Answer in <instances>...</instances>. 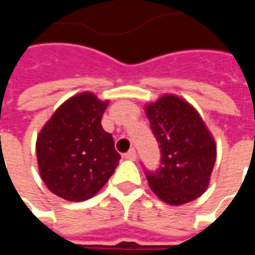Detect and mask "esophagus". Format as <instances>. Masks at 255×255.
<instances>
[{
    "instance_id": "34e87169",
    "label": "esophagus",
    "mask_w": 255,
    "mask_h": 255,
    "mask_svg": "<svg viewBox=\"0 0 255 255\" xmlns=\"http://www.w3.org/2000/svg\"><path fill=\"white\" fill-rule=\"evenodd\" d=\"M124 157H126V158L129 161H135L136 160V151H135V149H131L129 151H128V153H126V154H124Z\"/></svg>"
}]
</instances>
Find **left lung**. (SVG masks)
I'll list each match as a JSON object with an SVG mask.
<instances>
[{"label":"left lung","mask_w":255,"mask_h":255,"mask_svg":"<svg viewBox=\"0 0 255 255\" xmlns=\"http://www.w3.org/2000/svg\"><path fill=\"white\" fill-rule=\"evenodd\" d=\"M150 127L160 143L161 165L147 172L149 187L161 201L180 206L206 191L217 146L197 109L175 94L144 105Z\"/></svg>","instance_id":"obj_1"}]
</instances>
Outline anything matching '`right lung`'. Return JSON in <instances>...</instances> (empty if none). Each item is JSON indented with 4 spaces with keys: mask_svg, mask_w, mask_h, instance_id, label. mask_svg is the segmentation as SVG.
Segmentation results:
<instances>
[{
    "mask_svg": "<svg viewBox=\"0 0 255 255\" xmlns=\"http://www.w3.org/2000/svg\"><path fill=\"white\" fill-rule=\"evenodd\" d=\"M109 101L84 91L58 106L36 138L38 168L46 187L71 202L94 197L119 165L115 142L101 126Z\"/></svg>",
    "mask_w": 255,
    "mask_h": 255,
    "instance_id": "add662e5",
    "label": "right lung"
}]
</instances>
